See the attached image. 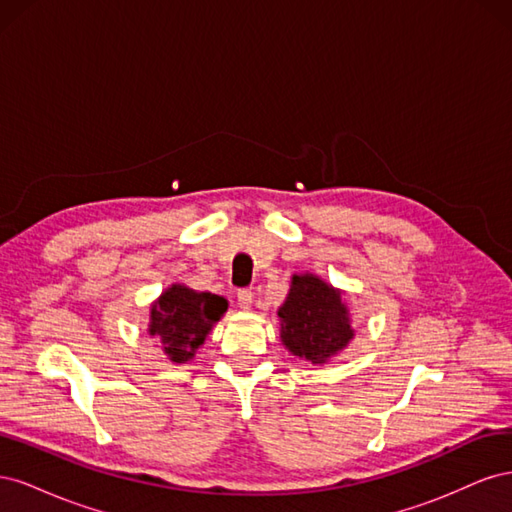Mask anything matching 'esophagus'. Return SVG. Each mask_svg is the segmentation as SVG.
<instances>
[{
  "label": "esophagus",
  "mask_w": 512,
  "mask_h": 512,
  "mask_svg": "<svg viewBox=\"0 0 512 512\" xmlns=\"http://www.w3.org/2000/svg\"><path fill=\"white\" fill-rule=\"evenodd\" d=\"M237 303H239V307L241 309H252V303H254V294H252V290H239L237 292Z\"/></svg>",
  "instance_id": "esophagus-1"
}]
</instances>
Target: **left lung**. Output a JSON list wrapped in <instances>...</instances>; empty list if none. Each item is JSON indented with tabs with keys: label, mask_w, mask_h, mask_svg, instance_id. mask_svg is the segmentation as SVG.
<instances>
[{
	"label": "left lung",
	"mask_w": 512,
	"mask_h": 512,
	"mask_svg": "<svg viewBox=\"0 0 512 512\" xmlns=\"http://www.w3.org/2000/svg\"><path fill=\"white\" fill-rule=\"evenodd\" d=\"M342 294L318 275H292L288 297L277 309L280 337L288 352L322 365L350 344L354 329Z\"/></svg>",
	"instance_id": "obj_1"
}]
</instances>
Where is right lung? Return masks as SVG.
Returning a JSON list of instances; mask_svg holds the SVG:
<instances>
[{
  "instance_id": "right-lung-1",
  "label": "right lung",
  "mask_w": 512,
  "mask_h": 512,
  "mask_svg": "<svg viewBox=\"0 0 512 512\" xmlns=\"http://www.w3.org/2000/svg\"><path fill=\"white\" fill-rule=\"evenodd\" d=\"M228 309L220 294L196 292L183 284L166 288L151 305L149 335L160 337L164 354L173 363L194 359L196 350L205 344L213 324Z\"/></svg>"
}]
</instances>
